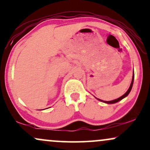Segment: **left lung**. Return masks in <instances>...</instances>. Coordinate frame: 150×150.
Listing matches in <instances>:
<instances>
[{
    "label": "left lung",
    "mask_w": 150,
    "mask_h": 150,
    "mask_svg": "<svg viewBox=\"0 0 150 150\" xmlns=\"http://www.w3.org/2000/svg\"><path fill=\"white\" fill-rule=\"evenodd\" d=\"M134 74H133V76H132V83H131V84H130V86H129V89H128V90L127 91V92H125V94H124L123 95H122V96H120V98H116V99H115V100H110V101H105V100H100V99H99V98H96L98 99V100H100V101H102V102H103V103H108V104H113V103H116L118 102V101H120V100H122V99H123L124 98H125V97L127 96V95L129 94L130 91H131V89H132V86H133V83H134Z\"/></svg>",
    "instance_id": "8db88e82"
}]
</instances>
